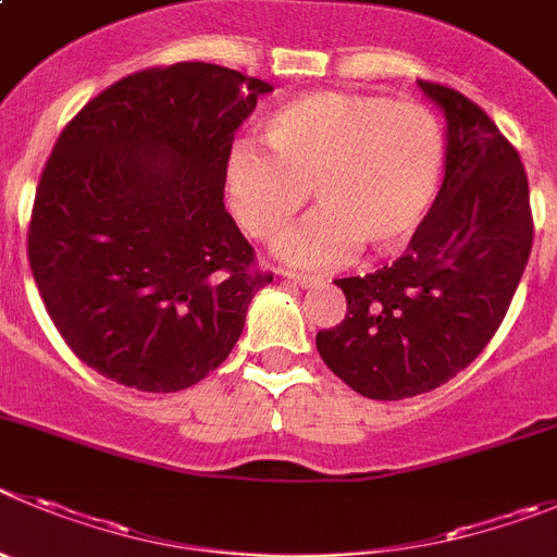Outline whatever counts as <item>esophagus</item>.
<instances>
[{"instance_id":"1","label":"esophagus","mask_w":557,"mask_h":557,"mask_svg":"<svg viewBox=\"0 0 557 557\" xmlns=\"http://www.w3.org/2000/svg\"><path fill=\"white\" fill-rule=\"evenodd\" d=\"M278 275H282L284 282H293L295 287H314V284H320V278H318V275L293 273V270H278Z\"/></svg>"}]
</instances>
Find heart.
<instances>
[{"mask_svg":"<svg viewBox=\"0 0 557 557\" xmlns=\"http://www.w3.org/2000/svg\"><path fill=\"white\" fill-rule=\"evenodd\" d=\"M262 132L270 151L237 143L223 168V190L243 232L273 243L312 187L320 209L278 245L300 268L339 262L359 243L375 253L406 248L445 176V129L414 101L314 90L275 107Z\"/></svg>","mask_w":557,"mask_h":557,"instance_id":"1","label":"heart"}]
</instances>
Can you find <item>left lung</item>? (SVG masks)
<instances>
[{
    "label": "left lung",
    "mask_w": 557,
    "mask_h": 557,
    "mask_svg": "<svg viewBox=\"0 0 557 557\" xmlns=\"http://www.w3.org/2000/svg\"><path fill=\"white\" fill-rule=\"evenodd\" d=\"M445 110V182L406 253L336 278L339 325L318 331L329 370L372 400H403L456 379L497 334L533 248L528 173L486 112L420 79Z\"/></svg>",
    "instance_id": "1"
}]
</instances>
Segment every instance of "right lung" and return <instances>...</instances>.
Returning a JSON list of instances; mask_svg holds the SVG:
<instances>
[{"label":"right lung","mask_w":557,"mask_h":557,"mask_svg":"<svg viewBox=\"0 0 557 557\" xmlns=\"http://www.w3.org/2000/svg\"><path fill=\"white\" fill-rule=\"evenodd\" d=\"M273 90L212 63L112 82L54 143L27 257L71 350L115 384L178 392L237 345L273 282L223 203L234 132Z\"/></svg>","instance_id":"add662e5"}]
</instances>
